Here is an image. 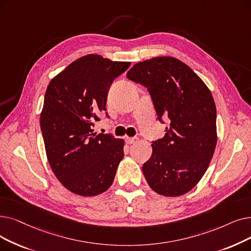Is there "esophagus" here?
Here are the masks:
<instances>
[{
	"instance_id": "esophagus-1",
	"label": "esophagus",
	"mask_w": 251,
	"mask_h": 251,
	"mask_svg": "<svg viewBox=\"0 0 251 251\" xmlns=\"http://www.w3.org/2000/svg\"><path fill=\"white\" fill-rule=\"evenodd\" d=\"M125 141H126V144H128V145H132V144L136 143L137 138L136 137H128V136H126L125 137Z\"/></svg>"
}]
</instances>
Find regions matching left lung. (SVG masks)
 Here are the masks:
<instances>
[{"instance_id":"8db88e82","label":"left lung","mask_w":251,"mask_h":251,"mask_svg":"<svg viewBox=\"0 0 251 251\" xmlns=\"http://www.w3.org/2000/svg\"><path fill=\"white\" fill-rule=\"evenodd\" d=\"M127 78L147 87L158 119L170 121L164 137L151 144V157L143 166L150 188L165 197L188 193L204 176L216 147L210 90L186 63L171 56L135 63Z\"/></svg>"}]
</instances>
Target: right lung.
<instances>
[{
	"label": "right lung",
	"instance_id": "obj_1",
	"mask_svg": "<svg viewBox=\"0 0 251 251\" xmlns=\"http://www.w3.org/2000/svg\"><path fill=\"white\" fill-rule=\"evenodd\" d=\"M130 65L97 54L73 61L54 77L45 93L40 124L50 167L62 186L92 197L112 186L124 157V140L93 132L105 111L107 91Z\"/></svg>",
	"mask_w": 251,
	"mask_h": 251
}]
</instances>
